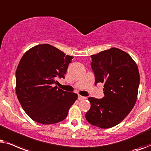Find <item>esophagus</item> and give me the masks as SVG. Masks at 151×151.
Masks as SVG:
<instances>
[{
  "label": "esophagus",
  "mask_w": 151,
  "mask_h": 151,
  "mask_svg": "<svg viewBox=\"0 0 151 151\" xmlns=\"http://www.w3.org/2000/svg\"><path fill=\"white\" fill-rule=\"evenodd\" d=\"M78 99H79V101H81V100L86 99V96H83L81 95H79V96H78Z\"/></svg>",
  "instance_id": "obj_1"
}]
</instances>
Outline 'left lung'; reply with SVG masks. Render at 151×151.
I'll return each instance as SVG.
<instances>
[{
	"label": "left lung",
	"mask_w": 151,
	"mask_h": 151,
	"mask_svg": "<svg viewBox=\"0 0 151 151\" xmlns=\"http://www.w3.org/2000/svg\"><path fill=\"white\" fill-rule=\"evenodd\" d=\"M91 58L95 85L104 83L105 96L88 98L91 106L86 119L93 126L110 128L123 121L136 103L140 80L138 68L128 53L116 47Z\"/></svg>",
	"instance_id": "8db88e82"
}]
</instances>
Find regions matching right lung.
Masks as SVG:
<instances>
[{
  "mask_svg": "<svg viewBox=\"0 0 151 151\" xmlns=\"http://www.w3.org/2000/svg\"><path fill=\"white\" fill-rule=\"evenodd\" d=\"M73 57L50 44L34 46L24 54L16 72V92L26 114L42 124L65 119L77 94L58 88Z\"/></svg>",
  "mask_w": 151,
  "mask_h": 151,
  "instance_id": "obj_1",
  "label": "right lung"
}]
</instances>
